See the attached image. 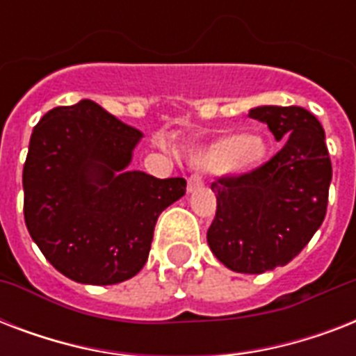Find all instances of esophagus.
Wrapping results in <instances>:
<instances>
[{
	"mask_svg": "<svg viewBox=\"0 0 356 356\" xmlns=\"http://www.w3.org/2000/svg\"><path fill=\"white\" fill-rule=\"evenodd\" d=\"M201 186H203V181H201V177L194 175V177L188 179V186H186V190H188V194H192V192H195V190H200Z\"/></svg>",
	"mask_w": 356,
	"mask_h": 356,
	"instance_id": "34e87169",
	"label": "esophagus"
}]
</instances>
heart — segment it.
Here are the masks:
<instances>
[{
  "label": "heart",
  "mask_w": 356,
  "mask_h": 356,
  "mask_svg": "<svg viewBox=\"0 0 356 356\" xmlns=\"http://www.w3.org/2000/svg\"><path fill=\"white\" fill-rule=\"evenodd\" d=\"M270 156V144L260 134L227 133L203 147L190 151V164L203 172L248 173L260 168Z\"/></svg>",
  "instance_id": "heart-1"
}]
</instances>
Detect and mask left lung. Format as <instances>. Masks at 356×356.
I'll return each instance as SVG.
<instances>
[{"label":"left lung","mask_w":356,"mask_h":356,"mask_svg":"<svg viewBox=\"0 0 356 356\" xmlns=\"http://www.w3.org/2000/svg\"><path fill=\"white\" fill-rule=\"evenodd\" d=\"M249 118L284 145L253 172L212 183L218 207L207 242L229 270L264 273L298 257L320 229L332 166L325 131L307 108L262 105Z\"/></svg>","instance_id":"8db88e82"}]
</instances>
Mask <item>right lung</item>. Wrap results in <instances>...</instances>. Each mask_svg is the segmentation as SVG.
Listing matches in <instances>:
<instances>
[{
	"label": "right lung",
	"instance_id": "1",
	"mask_svg": "<svg viewBox=\"0 0 356 356\" xmlns=\"http://www.w3.org/2000/svg\"><path fill=\"white\" fill-rule=\"evenodd\" d=\"M144 134L90 99L51 108L33 129L24 216L55 270L81 284H116L144 268L161 212L183 177L129 170Z\"/></svg>",
	"mask_w": 356,
	"mask_h": 356
}]
</instances>
